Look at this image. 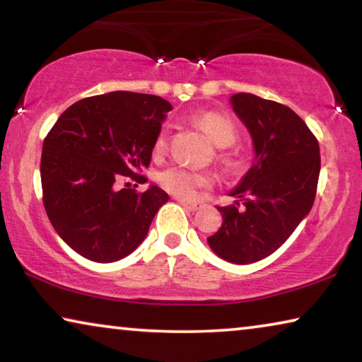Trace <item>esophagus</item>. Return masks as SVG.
Wrapping results in <instances>:
<instances>
[{
  "instance_id": "obj_1",
  "label": "esophagus",
  "mask_w": 362,
  "mask_h": 362,
  "mask_svg": "<svg viewBox=\"0 0 362 362\" xmlns=\"http://www.w3.org/2000/svg\"><path fill=\"white\" fill-rule=\"evenodd\" d=\"M179 203L185 207L187 211H189V212H194V211H198L199 207H201V203H196V201H187V199H179Z\"/></svg>"
}]
</instances>
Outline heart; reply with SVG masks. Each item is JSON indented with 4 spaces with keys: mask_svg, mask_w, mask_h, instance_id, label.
Returning a JSON list of instances; mask_svg holds the SVG:
<instances>
[{
    "mask_svg": "<svg viewBox=\"0 0 362 362\" xmlns=\"http://www.w3.org/2000/svg\"><path fill=\"white\" fill-rule=\"evenodd\" d=\"M196 122L218 148L230 146L236 140L235 124L222 115L204 113L196 119ZM164 145H166V140L161 136L156 142V150H163ZM158 182L166 192L173 193L177 198L189 199L199 188L209 185L211 177L204 173L180 166V164H173L158 174Z\"/></svg>",
    "mask_w": 362,
    "mask_h": 362,
    "instance_id": "heart-1",
    "label": "heart"
}]
</instances>
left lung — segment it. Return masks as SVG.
Instances as JSON below:
<instances>
[{
    "mask_svg": "<svg viewBox=\"0 0 362 362\" xmlns=\"http://www.w3.org/2000/svg\"><path fill=\"white\" fill-rule=\"evenodd\" d=\"M252 137L254 161L230 196L240 203L217 207L223 223L207 244L220 259L247 265L287 241L315 203L320 145L300 116L283 103L240 93L230 97Z\"/></svg>",
    "mask_w": 362,
    "mask_h": 362,
    "instance_id": "left-lung-1",
    "label": "left lung"
}]
</instances>
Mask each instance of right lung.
Listing matches in <instances>:
<instances>
[{
	"label": "right lung",
	"mask_w": 362,
	"mask_h": 362,
	"mask_svg": "<svg viewBox=\"0 0 362 362\" xmlns=\"http://www.w3.org/2000/svg\"><path fill=\"white\" fill-rule=\"evenodd\" d=\"M170 110L158 95L116 90L73 103L49 131L40 169L42 203L57 235L84 259H124L169 201L156 185L137 193L118 189L116 180H140Z\"/></svg>",
	"instance_id": "add662e5"
}]
</instances>
